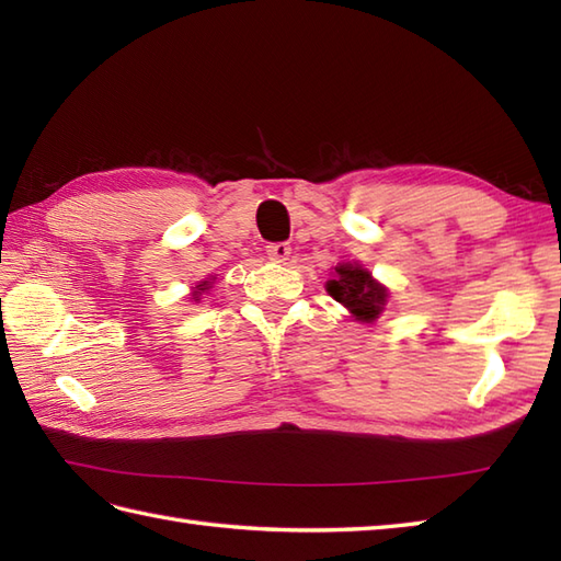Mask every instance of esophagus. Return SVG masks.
Listing matches in <instances>:
<instances>
[{
  "label": "esophagus",
  "instance_id": "obj_1",
  "mask_svg": "<svg viewBox=\"0 0 561 561\" xmlns=\"http://www.w3.org/2000/svg\"><path fill=\"white\" fill-rule=\"evenodd\" d=\"M267 255H270V260H274V262L289 260L291 245H289V243H270V245H267Z\"/></svg>",
  "mask_w": 561,
  "mask_h": 561
}]
</instances>
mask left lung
<instances>
[{"instance_id":"8db88e82","label":"left lung","mask_w":561,"mask_h":561,"mask_svg":"<svg viewBox=\"0 0 561 561\" xmlns=\"http://www.w3.org/2000/svg\"><path fill=\"white\" fill-rule=\"evenodd\" d=\"M325 289L362 323H374L383 313L388 301V289L378 284L359 262H340Z\"/></svg>"}]
</instances>
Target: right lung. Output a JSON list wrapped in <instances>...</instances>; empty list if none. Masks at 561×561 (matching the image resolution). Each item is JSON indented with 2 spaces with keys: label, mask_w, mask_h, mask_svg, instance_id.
<instances>
[{
  "label": "right lung",
  "mask_w": 561,
  "mask_h": 561,
  "mask_svg": "<svg viewBox=\"0 0 561 561\" xmlns=\"http://www.w3.org/2000/svg\"><path fill=\"white\" fill-rule=\"evenodd\" d=\"M209 289H211V282H199L197 287L193 289V299H195V301H199V296L205 294V291H209Z\"/></svg>",
  "instance_id": "obj_1"
}]
</instances>
